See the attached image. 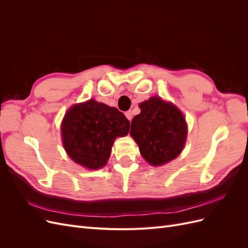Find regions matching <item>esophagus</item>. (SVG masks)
<instances>
[{"mask_svg":"<svg viewBox=\"0 0 248 248\" xmlns=\"http://www.w3.org/2000/svg\"><path fill=\"white\" fill-rule=\"evenodd\" d=\"M125 116H126V118L129 120V121H131V119H132V111L131 110H127V111H125Z\"/></svg>","mask_w":248,"mask_h":248,"instance_id":"esophagus-1","label":"esophagus"}]
</instances>
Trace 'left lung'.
Returning a JSON list of instances; mask_svg holds the SVG:
<instances>
[{"mask_svg": "<svg viewBox=\"0 0 248 248\" xmlns=\"http://www.w3.org/2000/svg\"><path fill=\"white\" fill-rule=\"evenodd\" d=\"M140 114L132 119L130 134L141 156L152 166H161L181 153L187 126L175 106L160 97H151L140 104Z\"/></svg>", "mask_w": 248, "mask_h": 248, "instance_id": "obj_1", "label": "left lung"}]
</instances>
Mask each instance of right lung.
<instances>
[{"label":"right lung","instance_id":"add662e5","mask_svg":"<svg viewBox=\"0 0 248 248\" xmlns=\"http://www.w3.org/2000/svg\"><path fill=\"white\" fill-rule=\"evenodd\" d=\"M129 127L123 112L91 99L67 111L62 123L63 145L73 161L97 170L106 166L115 139L126 136Z\"/></svg>","mask_w":248,"mask_h":248}]
</instances>
